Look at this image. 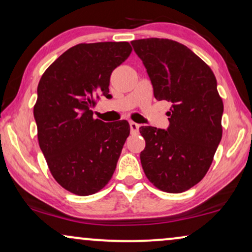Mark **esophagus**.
I'll list each match as a JSON object with an SVG mask.
<instances>
[{
	"mask_svg": "<svg viewBox=\"0 0 252 252\" xmlns=\"http://www.w3.org/2000/svg\"><path fill=\"white\" fill-rule=\"evenodd\" d=\"M129 127H130V132H132V134H135V133L139 132V127H140L139 124H136V123H134V122H130L129 123Z\"/></svg>",
	"mask_w": 252,
	"mask_h": 252,
	"instance_id": "1",
	"label": "esophagus"
}]
</instances>
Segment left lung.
<instances>
[{"label":"left lung","instance_id":"8db88e82","mask_svg":"<svg viewBox=\"0 0 252 252\" xmlns=\"http://www.w3.org/2000/svg\"><path fill=\"white\" fill-rule=\"evenodd\" d=\"M147 68L155 98L172 103L167 129L140 127L146 177L166 192H182L204 178L222 136V99L209 65L184 44L168 39L132 41Z\"/></svg>","mask_w":252,"mask_h":252}]
</instances>
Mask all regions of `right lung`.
<instances>
[{"label": "right lung", "mask_w": 252, "mask_h": 252, "mask_svg": "<svg viewBox=\"0 0 252 252\" xmlns=\"http://www.w3.org/2000/svg\"><path fill=\"white\" fill-rule=\"evenodd\" d=\"M132 53L128 42L80 43L62 54L37 85L34 119L50 173L64 189L88 196L108 185L129 135L126 120L93 118L110 75Z\"/></svg>", "instance_id": "obj_1"}]
</instances>
